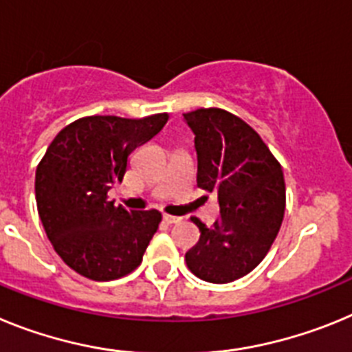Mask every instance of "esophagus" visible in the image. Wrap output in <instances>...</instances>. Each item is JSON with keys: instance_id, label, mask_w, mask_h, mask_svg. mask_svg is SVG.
Segmentation results:
<instances>
[{"instance_id": "34e87169", "label": "esophagus", "mask_w": 352, "mask_h": 352, "mask_svg": "<svg viewBox=\"0 0 352 352\" xmlns=\"http://www.w3.org/2000/svg\"><path fill=\"white\" fill-rule=\"evenodd\" d=\"M164 222H166V223H178V222H182V219H179V217H173V214H164Z\"/></svg>"}]
</instances>
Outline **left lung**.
<instances>
[{
    "instance_id": "obj_1",
    "label": "left lung",
    "mask_w": 352,
    "mask_h": 352,
    "mask_svg": "<svg viewBox=\"0 0 352 352\" xmlns=\"http://www.w3.org/2000/svg\"><path fill=\"white\" fill-rule=\"evenodd\" d=\"M195 135L197 186L219 199L220 219L185 254L186 266L211 284L248 275L266 257L285 211L284 173L259 133L223 109L185 113Z\"/></svg>"
}]
</instances>
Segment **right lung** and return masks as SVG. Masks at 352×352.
Wrapping results in <instances>:
<instances>
[{
	"instance_id": "right-lung-1",
	"label": "right lung",
	"mask_w": 352,
	"mask_h": 352,
	"mask_svg": "<svg viewBox=\"0 0 352 352\" xmlns=\"http://www.w3.org/2000/svg\"><path fill=\"white\" fill-rule=\"evenodd\" d=\"M167 120V113L79 118L56 135L36 167V208L45 234L58 256L89 280L132 273L157 232L160 211H126L114 206L107 192L123 182L130 153Z\"/></svg>"
}]
</instances>
